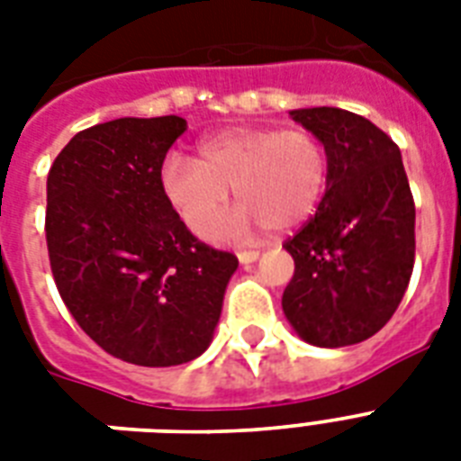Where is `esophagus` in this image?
<instances>
[{
    "label": "esophagus",
    "mask_w": 461,
    "mask_h": 461,
    "mask_svg": "<svg viewBox=\"0 0 461 461\" xmlns=\"http://www.w3.org/2000/svg\"><path fill=\"white\" fill-rule=\"evenodd\" d=\"M258 256H260V251H239L237 253V258H239V263H241V266L256 263V260H258Z\"/></svg>",
    "instance_id": "34e87169"
}]
</instances>
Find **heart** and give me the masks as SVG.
Returning <instances> with one entry per match:
<instances>
[{"label":"heart","mask_w":461,"mask_h":461,"mask_svg":"<svg viewBox=\"0 0 461 461\" xmlns=\"http://www.w3.org/2000/svg\"><path fill=\"white\" fill-rule=\"evenodd\" d=\"M201 159L167 155L159 186L181 222L205 234L224 215L231 188L244 205L212 230L237 237L253 227L294 230L313 215L328 181V150L306 129L231 126L205 136Z\"/></svg>","instance_id":"heart-1"}]
</instances>
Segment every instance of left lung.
Instances as JSON below:
<instances>
[{"label":"left lung","mask_w":461,"mask_h":461,"mask_svg":"<svg viewBox=\"0 0 461 461\" xmlns=\"http://www.w3.org/2000/svg\"><path fill=\"white\" fill-rule=\"evenodd\" d=\"M328 150L325 195L285 241L294 277L282 311L303 342L349 347L385 325L414 270L416 208L400 148L366 117L339 107L292 110Z\"/></svg>","instance_id":"1"}]
</instances>
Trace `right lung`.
Instances as JSON below:
<instances>
[{"label": "right lung", "instance_id": "obj_1", "mask_svg": "<svg viewBox=\"0 0 461 461\" xmlns=\"http://www.w3.org/2000/svg\"><path fill=\"white\" fill-rule=\"evenodd\" d=\"M186 119L124 117L76 133L47 174L50 266L68 313L107 354L179 366L208 349L239 267L186 230L159 167Z\"/></svg>", "mask_w": 461, "mask_h": 461}]
</instances>
